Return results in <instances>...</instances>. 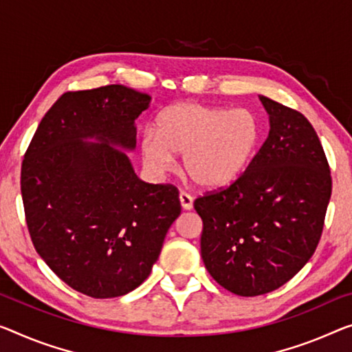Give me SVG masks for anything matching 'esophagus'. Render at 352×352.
<instances>
[{"label": "esophagus", "instance_id": "34e87169", "mask_svg": "<svg viewBox=\"0 0 352 352\" xmlns=\"http://www.w3.org/2000/svg\"><path fill=\"white\" fill-rule=\"evenodd\" d=\"M179 201H181L182 209L190 210L193 208V198L187 192H181L179 193Z\"/></svg>", "mask_w": 352, "mask_h": 352}]
</instances>
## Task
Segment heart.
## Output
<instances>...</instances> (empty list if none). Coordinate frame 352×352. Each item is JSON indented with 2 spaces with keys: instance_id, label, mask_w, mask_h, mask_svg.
<instances>
[{
  "instance_id": "b5f03b06",
  "label": "heart",
  "mask_w": 352,
  "mask_h": 352,
  "mask_svg": "<svg viewBox=\"0 0 352 352\" xmlns=\"http://www.w3.org/2000/svg\"><path fill=\"white\" fill-rule=\"evenodd\" d=\"M261 127L245 108L209 107L177 102L162 110L154 132L142 135L143 164L153 175L168 173L182 155L186 175L198 187L217 190L234 184L255 157Z\"/></svg>"
}]
</instances>
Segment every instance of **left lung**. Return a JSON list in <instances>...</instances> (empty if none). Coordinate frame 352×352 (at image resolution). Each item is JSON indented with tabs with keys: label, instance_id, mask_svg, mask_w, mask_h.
Here are the masks:
<instances>
[{
	"label": "left lung",
	"instance_id": "obj_1",
	"mask_svg": "<svg viewBox=\"0 0 352 352\" xmlns=\"http://www.w3.org/2000/svg\"><path fill=\"white\" fill-rule=\"evenodd\" d=\"M270 131L244 175L204 193L201 258L215 282L237 296L270 293L305 266L320 244L332 193L331 168L302 113L259 97Z\"/></svg>",
	"mask_w": 352,
	"mask_h": 352
}]
</instances>
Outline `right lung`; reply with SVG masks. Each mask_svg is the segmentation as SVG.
Instances as JSON below:
<instances>
[{"mask_svg":"<svg viewBox=\"0 0 352 352\" xmlns=\"http://www.w3.org/2000/svg\"><path fill=\"white\" fill-rule=\"evenodd\" d=\"M149 102L124 85L64 93L21 162L32 245L64 283L94 299L142 285L181 214L177 187L140 181L119 149L135 148L133 122Z\"/></svg>","mask_w":352,"mask_h":352,"instance_id":"1","label":"right lung"}]
</instances>
